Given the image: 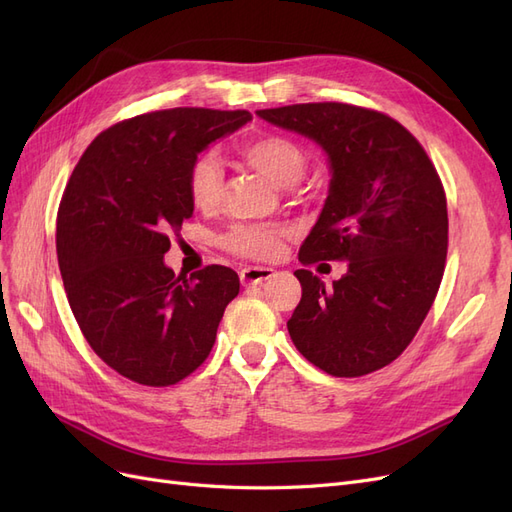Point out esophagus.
<instances>
[{
  "label": "esophagus",
  "instance_id": "1",
  "mask_svg": "<svg viewBox=\"0 0 512 512\" xmlns=\"http://www.w3.org/2000/svg\"><path fill=\"white\" fill-rule=\"evenodd\" d=\"M273 275H275V271L269 269V267H245V269H241V273H239L243 286L262 284V282L271 280Z\"/></svg>",
  "mask_w": 512,
  "mask_h": 512
}]
</instances>
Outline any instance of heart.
I'll list each match as a JSON object with an SVG mask.
<instances>
[{
	"instance_id": "heart-1",
	"label": "heart",
	"mask_w": 512,
	"mask_h": 512,
	"mask_svg": "<svg viewBox=\"0 0 512 512\" xmlns=\"http://www.w3.org/2000/svg\"><path fill=\"white\" fill-rule=\"evenodd\" d=\"M239 156L280 188L299 183L307 170L305 149L284 134L250 138L239 145ZM185 183L196 209H215L224 190L220 162L213 156L196 158L188 168ZM288 235L290 228L284 224H235L220 237V245L230 254L247 260H275L282 254L284 237Z\"/></svg>"
}]
</instances>
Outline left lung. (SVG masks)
<instances>
[{"instance_id": "left-lung-1", "label": "left lung", "mask_w": 512, "mask_h": 512, "mask_svg": "<svg viewBox=\"0 0 512 512\" xmlns=\"http://www.w3.org/2000/svg\"><path fill=\"white\" fill-rule=\"evenodd\" d=\"M256 113L329 153V198L301 245V265L348 260L333 288L294 271L303 288L288 320L294 346L337 378L386 367L421 329L444 275L448 213L436 166L399 121L374 108L309 102Z\"/></svg>"}]
</instances>
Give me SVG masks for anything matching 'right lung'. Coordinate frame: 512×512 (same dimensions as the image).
<instances>
[{
    "mask_svg": "<svg viewBox=\"0 0 512 512\" xmlns=\"http://www.w3.org/2000/svg\"><path fill=\"white\" fill-rule=\"evenodd\" d=\"M250 119L190 106L136 115L74 166L57 211L59 271L87 344L119 376L170 386L209 356L239 275L222 265L175 275L164 254L192 218L190 164Z\"/></svg>",
    "mask_w": 512,
    "mask_h": 512,
    "instance_id": "right-lung-1",
    "label": "right lung"
}]
</instances>
